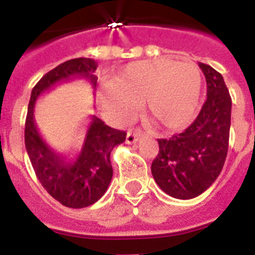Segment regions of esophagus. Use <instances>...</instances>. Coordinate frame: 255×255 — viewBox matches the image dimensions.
Returning a JSON list of instances; mask_svg holds the SVG:
<instances>
[{
  "label": "esophagus",
  "mask_w": 255,
  "mask_h": 255,
  "mask_svg": "<svg viewBox=\"0 0 255 255\" xmlns=\"http://www.w3.org/2000/svg\"><path fill=\"white\" fill-rule=\"evenodd\" d=\"M143 133L140 131H128L127 137H126V143L127 144H133L136 141H139L141 139Z\"/></svg>",
  "instance_id": "esophagus-1"
}]
</instances>
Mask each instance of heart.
Instances as JSON below:
<instances>
[{"label":"heart","mask_w":255,"mask_h":255,"mask_svg":"<svg viewBox=\"0 0 255 255\" xmlns=\"http://www.w3.org/2000/svg\"><path fill=\"white\" fill-rule=\"evenodd\" d=\"M204 77L193 62L151 59L129 63L102 94L103 106L126 120L143 103L145 115L168 129L188 126L197 111Z\"/></svg>","instance_id":"heart-1"}]
</instances>
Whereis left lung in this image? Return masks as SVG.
I'll use <instances>...</instances> for the list:
<instances>
[{
  "mask_svg": "<svg viewBox=\"0 0 255 255\" xmlns=\"http://www.w3.org/2000/svg\"><path fill=\"white\" fill-rule=\"evenodd\" d=\"M206 79V100L193 123L169 139H159L151 170L156 184L180 200H190L209 188L225 164L229 147L232 98L224 78L200 63Z\"/></svg>",
  "mask_w": 255,
  "mask_h": 255,
  "instance_id": "left-lung-1",
  "label": "left lung"
}]
</instances>
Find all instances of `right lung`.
Masks as SVG:
<instances>
[{
	"instance_id": "1",
	"label": "right lung",
	"mask_w": 255,
	"mask_h": 255,
	"mask_svg": "<svg viewBox=\"0 0 255 255\" xmlns=\"http://www.w3.org/2000/svg\"><path fill=\"white\" fill-rule=\"evenodd\" d=\"M96 67L94 59L77 58L49 71L34 86L26 116V151L38 180L51 197L74 209L92 205L106 193L114 173L110 155L126 140L127 133L108 127L103 120L92 115L81 151L74 159L67 160L41 136L34 120V107L39 96L61 83L86 79L95 88Z\"/></svg>"
}]
</instances>
